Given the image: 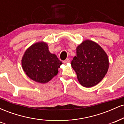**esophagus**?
Returning a JSON list of instances; mask_svg holds the SVG:
<instances>
[{
  "instance_id": "1",
  "label": "esophagus",
  "mask_w": 124,
  "mask_h": 124,
  "mask_svg": "<svg viewBox=\"0 0 124 124\" xmlns=\"http://www.w3.org/2000/svg\"><path fill=\"white\" fill-rule=\"evenodd\" d=\"M69 62H70V60H69V59H68H68H66V60L63 61V63H69Z\"/></svg>"
}]
</instances>
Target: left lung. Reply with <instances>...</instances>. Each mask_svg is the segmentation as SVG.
I'll return each mask as SVG.
<instances>
[{
    "instance_id": "obj_1",
    "label": "left lung",
    "mask_w": 124,
    "mask_h": 124,
    "mask_svg": "<svg viewBox=\"0 0 124 124\" xmlns=\"http://www.w3.org/2000/svg\"><path fill=\"white\" fill-rule=\"evenodd\" d=\"M80 85L85 87L96 86L103 80L109 67L108 56L93 41H84L76 48V56L71 62Z\"/></svg>"
}]
</instances>
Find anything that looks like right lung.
Wrapping results in <instances>:
<instances>
[{
    "label": "right lung",
    "mask_w": 124,
    "mask_h": 124,
    "mask_svg": "<svg viewBox=\"0 0 124 124\" xmlns=\"http://www.w3.org/2000/svg\"><path fill=\"white\" fill-rule=\"evenodd\" d=\"M62 62L56 55L50 53L44 42L32 44L25 51L21 60L23 70L35 82L46 83L58 73Z\"/></svg>",
    "instance_id": "add662e5"
}]
</instances>
